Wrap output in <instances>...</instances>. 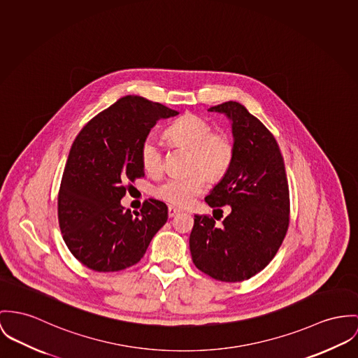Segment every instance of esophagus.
I'll return each instance as SVG.
<instances>
[{
    "label": "esophagus",
    "instance_id": "esophagus-1",
    "mask_svg": "<svg viewBox=\"0 0 358 358\" xmlns=\"http://www.w3.org/2000/svg\"><path fill=\"white\" fill-rule=\"evenodd\" d=\"M178 213H180V208H176V207H173V206H169V208H167V214H169V217H170V218L176 217Z\"/></svg>",
    "mask_w": 358,
    "mask_h": 358
}]
</instances>
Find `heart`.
<instances>
[{
	"label": "heart",
	"mask_w": 358,
	"mask_h": 358,
	"mask_svg": "<svg viewBox=\"0 0 358 358\" xmlns=\"http://www.w3.org/2000/svg\"><path fill=\"white\" fill-rule=\"evenodd\" d=\"M165 138L176 147L191 151L189 170L194 171L185 178H167L155 187L154 196L177 207L191 204L203 193L206 177L210 181L223 178L233 165L236 143L223 129L213 131L211 124L194 113H185L166 128ZM140 164L143 170L157 177L164 169V154L158 143L147 138L140 145Z\"/></svg>",
	"instance_id": "heart-1"
}]
</instances>
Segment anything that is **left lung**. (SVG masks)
Listing matches in <instances>:
<instances>
[{
    "label": "left lung",
    "instance_id": "left-lung-1",
    "mask_svg": "<svg viewBox=\"0 0 358 358\" xmlns=\"http://www.w3.org/2000/svg\"><path fill=\"white\" fill-rule=\"evenodd\" d=\"M231 120L236 157L227 174L206 197L229 215L217 226L194 215L189 248L193 264L220 282H243L276 255L289 229L290 196L285 162L274 135L238 102L210 108Z\"/></svg>",
    "mask_w": 358,
    "mask_h": 358
}]
</instances>
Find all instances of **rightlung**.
<instances>
[{
  "label": "right lung",
  "instance_id": "1",
  "mask_svg": "<svg viewBox=\"0 0 358 358\" xmlns=\"http://www.w3.org/2000/svg\"><path fill=\"white\" fill-rule=\"evenodd\" d=\"M177 114L127 95L91 118L75 138L58 191V223L71 253L90 270L115 273L135 266L165 224L164 201L148 199L134 215L120 200L144 177L141 143L157 121Z\"/></svg>",
  "mask_w": 358,
  "mask_h": 358
}]
</instances>
